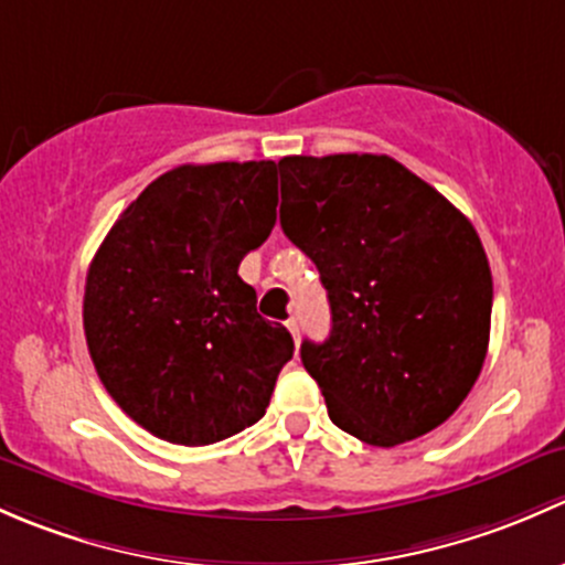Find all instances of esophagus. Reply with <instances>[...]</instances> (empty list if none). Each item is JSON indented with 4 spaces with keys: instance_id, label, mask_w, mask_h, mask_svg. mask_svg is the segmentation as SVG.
<instances>
[{
    "instance_id": "1",
    "label": "esophagus",
    "mask_w": 565,
    "mask_h": 565,
    "mask_svg": "<svg viewBox=\"0 0 565 565\" xmlns=\"http://www.w3.org/2000/svg\"><path fill=\"white\" fill-rule=\"evenodd\" d=\"M288 331L294 334L296 345H299V321H296V318H290V321H288Z\"/></svg>"
}]
</instances>
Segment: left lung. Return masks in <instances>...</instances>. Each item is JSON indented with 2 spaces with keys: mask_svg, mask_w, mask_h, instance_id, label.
Listing matches in <instances>:
<instances>
[{
  "mask_svg": "<svg viewBox=\"0 0 565 565\" xmlns=\"http://www.w3.org/2000/svg\"><path fill=\"white\" fill-rule=\"evenodd\" d=\"M280 225L318 266L326 342H301L329 418L370 446L440 427L479 377L492 275L479 234L386 154L282 157Z\"/></svg>",
  "mask_w": 565,
  "mask_h": 565,
  "instance_id": "1",
  "label": "left lung"
}]
</instances>
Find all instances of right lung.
I'll use <instances>...</instances> for the list:
<instances>
[{"label":"right lung","instance_id":"obj_1","mask_svg":"<svg viewBox=\"0 0 565 565\" xmlns=\"http://www.w3.org/2000/svg\"><path fill=\"white\" fill-rule=\"evenodd\" d=\"M277 223V162L179 166L108 231L86 271L84 331L97 375L143 429L182 446L242 433L294 356L288 329L239 277Z\"/></svg>","mask_w":565,"mask_h":565}]
</instances>
